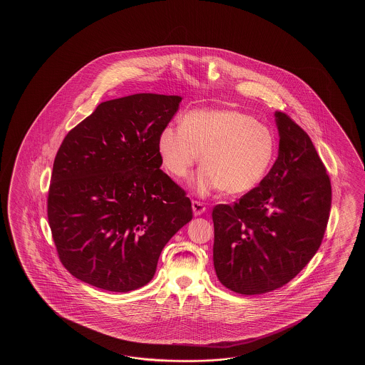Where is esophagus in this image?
<instances>
[{
	"label": "esophagus",
	"mask_w": 365,
	"mask_h": 365,
	"mask_svg": "<svg viewBox=\"0 0 365 365\" xmlns=\"http://www.w3.org/2000/svg\"><path fill=\"white\" fill-rule=\"evenodd\" d=\"M192 209H193L194 215L198 217V215H201V214H203V212L206 211V206H205L203 202L195 201V200H194V201L192 202Z\"/></svg>",
	"instance_id": "1"
}]
</instances>
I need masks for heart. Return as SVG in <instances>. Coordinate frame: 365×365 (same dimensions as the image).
Returning a JSON list of instances; mask_svg holds the SVG:
<instances>
[{"label": "heart", "mask_w": 365, "mask_h": 365, "mask_svg": "<svg viewBox=\"0 0 365 365\" xmlns=\"http://www.w3.org/2000/svg\"><path fill=\"white\" fill-rule=\"evenodd\" d=\"M275 146L266 125L235 109H195L182 117L181 126L164 128L158 138L164 167L176 179L186 178L201 154L203 168L194 184L201 194L255 189L272 167Z\"/></svg>", "instance_id": "heart-1"}]
</instances>
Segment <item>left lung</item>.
<instances>
[{
  "label": "left lung",
  "instance_id": "1",
  "mask_svg": "<svg viewBox=\"0 0 365 365\" xmlns=\"http://www.w3.org/2000/svg\"><path fill=\"white\" fill-rule=\"evenodd\" d=\"M279 154L259 185L233 205H217L214 267L241 295L283 287L316 255L330 217L331 182L309 135L277 112Z\"/></svg>",
  "mask_w": 365,
  "mask_h": 365
}]
</instances>
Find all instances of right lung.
I'll list each match as a JSON object with an SVG mask.
<instances>
[{
	"label": "right lung",
	"mask_w": 365,
	"mask_h": 365,
	"mask_svg": "<svg viewBox=\"0 0 365 365\" xmlns=\"http://www.w3.org/2000/svg\"><path fill=\"white\" fill-rule=\"evenodd\" d=\"M180 101L158 93L104 101L62 140L48 222L77 279L112 292L148 284L164 245L192 220V202L160 170L158 150Z\"/></svg>",
	"instance_id": "1"
}]
</instances>
